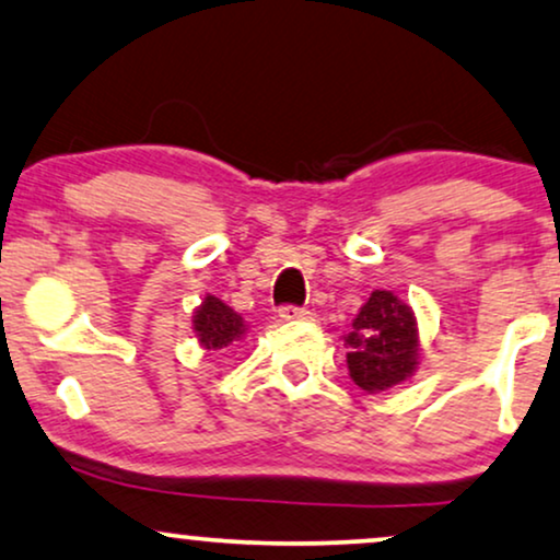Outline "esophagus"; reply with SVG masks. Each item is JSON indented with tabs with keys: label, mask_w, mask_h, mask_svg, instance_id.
<instances>
[{
	"label": "esophagus",
	"mask_w": 560,
	"mask_h": 560,
	"mask_svg": "<svg viewBox=\"0 0 560 560\" xmlns=\"http://www.w3.org/2000/svg\"><path fill=\"white\" fill-rule=\"evenodd\" d=\"M280 319L282 322H306V319H312V312H306V308H299V306H282Z\"/></svg>",
	"instance_id": "esophagus-1"
}]
</instances>
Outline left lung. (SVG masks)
I'll use <instances>...</instances> for the list:
<instances>
[{
  "label": "left lung",
  "mask_w": 560,
  "mask_h": 560,
  "mask_svg": "<svg viewBox=\"0 0 560 560\" xmlns=\"http://www.w3.org/2000/svg\"><path fill=\"white\" fill-rule=\"evenodd\" d=\"M342 340L348 374L369 395L405 384L420 365L416 312L392 291L371 293Z\"/></svg>",
  "instance_id": "8db88e82"
}]
</instances>
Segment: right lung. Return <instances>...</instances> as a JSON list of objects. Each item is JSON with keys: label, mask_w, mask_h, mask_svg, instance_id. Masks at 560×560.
I'll use <instances>...</instances> for the list:
<instances>
[{"label": "right lung", "mask_w": 560, "mask_h": 560, "mask_svg": "<svg viewBox=\"0 0 560 560\" xmlns=\"http://www.w3.org/2000/svg\"><path fill=\"white\" fill-rule=\"evenodd\" d=\"M191 329H195L199 345L210 353L231 348L233 342H241L246 337V322L244 316L233 312L228 303H223L215 295L207 293L202 303L191 314Z\"/></svg>", "instance_id": "add662e5"}]
</instances>
